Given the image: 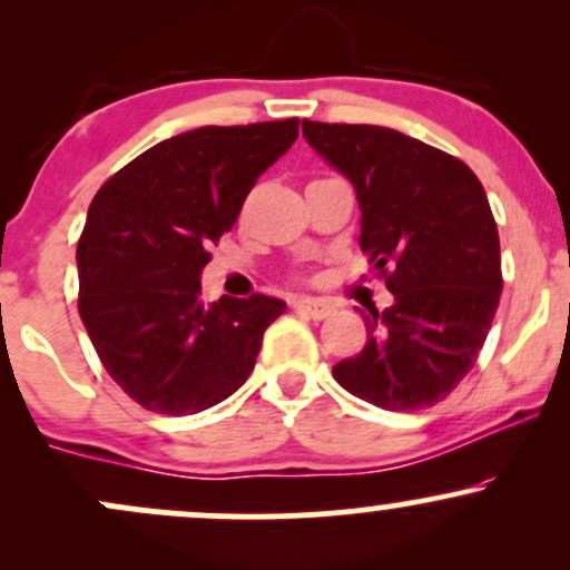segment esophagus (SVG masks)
<instances>
[{"label": "esophagus", "mask_w": 570, "mask_h": 570, "mask_svg": "<svg viewBox=\"0 0 570 570\" xmlns=\"http://www.w3.org/2000/svg\"><path fill=\"white\" fill-rule=\"evenodd\" d=\"M292 305H294V311L305 313V316L316 318V322H322V318L332 316V311H335V307H332L330 303H324V299H316V297H297Z\"/></svg>", "instance_id": "obj_1"}]
</instances>
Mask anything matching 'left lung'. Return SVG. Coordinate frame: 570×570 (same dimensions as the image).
Here are the masks:
<instances>
[{
  "mask_svg": "<svg viewBox=\"0 0 570 570\" xmlns=\"http://www.w3.org/2000/svg\"><path fill=\"white\" fill-rule=\"evenodd\" d=\"M303 136L356 189L358 244L394 294L364 316L367 343L332 375L375 407H434L474 367L499 307L485 189L466 163L394 128L303 120Z\"/></svg>",
  "mask_w": 570,
  "mask_h": 570,
  "instance_id": "1",
  "label": "left lung"
}]
</instances>
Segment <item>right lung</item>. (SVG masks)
I'll return each instance as SVG.
<instances>
[{"label":"right lung","mask_w":570,"mask_h":570,"mask_svg":"<svg viewBox=\"0 0 570 570\" xmlns=\"http://www.w3.org/2000/svg\"><path fill=\"white\" fill-rule=\"evenodd\" d=\"M297 117L206 126L130 160L96 193L77 244L80 316L126 394L160 415L214 407L252 375L286 303L267 294L200 299L212 240L292 147Z\"/></svg>","instance_id":"obj_1"}]
</instances>
